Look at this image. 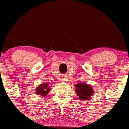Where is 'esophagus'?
I'll use <instances>...</instances> for the list:
<instances>
[{"mask_svg":"<svg viewBox=\"0 0 129 129\" xmlns=\"http://www.w3.org/2000/svg\"><path fill=\"white\" fill-rule=\"evenodd\" d=\"M62 81L63 82H67V78L66 77H62V79H61Z\"/></svg>","mask_w":129,"mask_h":129,"instance_id":"obj_1","label":"esophagus"}]
</instances>
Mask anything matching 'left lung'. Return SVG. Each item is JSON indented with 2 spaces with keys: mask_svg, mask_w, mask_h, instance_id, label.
Returning <instances> with one entry per match:
<instances>
[{
  "mask_svg": "<svg viewBox=\"0 0 129 129\" xmlns=\"http://www.w3.org/2000/svg\"><path fill=\"white\" fill-rule=\"evenodd\" d=\"M75 91L80 100H89L93 94V91L92 87L84 84H77L75 85Z\"/></svg>",
  "mask_w": 129,
  "mask_h": 129,
  "instance_id": "obj_1",
  "label": "left lung"
}]
</instances>
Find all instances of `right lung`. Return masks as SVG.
Returning <instances> with one entry per match:
<instances>
[{
	"instance_id": "right-lung-1",
	"label": "right lung",
	"mask_w": 129,
	"mask_h": 129,
	"mask_svg": "<svg viewBox=\"0 0 129 129\" xmlns=\"http://www.w3.org/2000/svg\"><path fill=\"white\" fill-rule=\"evenodd\" d=\"M50 90V88L49 87V84H44L37 87L36 90V93L38 95H41L42 96L46 95L48 93V92Z\"/></svg>"
}]
</instances>
